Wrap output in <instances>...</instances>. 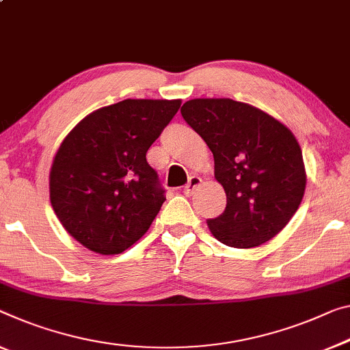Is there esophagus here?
Returning <instances> with one entry per match:
<instances>
[{"label": "esophagus", "mask_w": 350, "mask_h": 350, "mask_svg": "<svg viewBox=\"0 0 350 350\" xmlns=\"http://www.w3.org/2000/svg\"><path fill=\"white\" fill-rule=\"evenodd\" d=\"M200 185H202V178H200V176H196V175L191 176L189 183H187L186 187H185V193H186V196H192L193 191H196L197 187L200 186Z\"/></svg>", "instance_id": "1"}]
</instances>
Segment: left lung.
Masks as SVG:
<instances>
[{"instance_id": "obj_1", "label": "left lung", "mask_w": 350, "mask_h": 350, "mask_svg": "<svg viewBox=\"0 0 350 350\" xmlns=\"http://www.w3.org/2000/svg\"><path fill=\"white\" fill-rule=\"evenodd\" d=\"M181 116L206 142L225 211L208 220L220 243L250 249L280 233L304 198L302 150L291 130L258 107L231 98H193Z\"/></svg>"}]
</instances>
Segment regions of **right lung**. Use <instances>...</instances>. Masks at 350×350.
Here are the masks:
<instances>
[{"label":"right lung","mask_w":350,"mask_h":350,"mask_svg":"<svg viewBox=\"0 0 350 350\" xmlns=\"http://www.w3.org/2000/svg\"><path fill=\"white\" fill-rule=\"evenodd\" d=\"M181 100H123L100 107L64 139L50 172V200L79 244L122 254L147 233L165 200L148 148Z\"/></svg>","instance_id":"1"}]
</instances>
